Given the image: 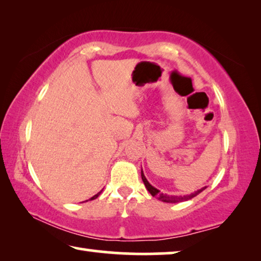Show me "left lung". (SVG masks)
Listing matches in <instances>:
<instances>
[{"instance_id":"obj_1","label":"left lung","mask_w":261,"mask_h":261,"mask_svg":"<svg viewBox=\"0 0 261 261\" xmlns=\"http://www.w3.org/2000/svg\"><path fill=\"white\" fill-rule=\"evenodd\" d=\"M141 178H143V182L145 184V187H146V189L149 191V193L152 194L153 197H156L159 200L161 201H165V202H179V201H187L189 199H192L193 197H196L199 194L200 192L204 191V190L207 188H202L200 190H198V191H196L194 193H191V194H188V196H169V194H166V193H161L160 191H159L158 189H155L154 187H152L151 184H149L147 182L146 177L144 176V173H143V169H141Z\"/></svg>"}]
</instances>
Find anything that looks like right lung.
I'll return each mask as SVG.
<instances>
[{"label": "right lung", "mask_w": 261, "mask_h": 261, "mask_svg": "<svg viewBox=\"0 0 261 261\" xmlns=\"http://www.w3.org/2000/svg\"><path fill=\"white\" fill-rule=\"evenodd\" d=\"M100 193H101V191H100L99 193H96V194H95V196H93V197H92V198H91V199H88V200H93V199H95V198H98V197H99V194H100Z\"/></svg>", "instance_id": "obj_1"}]
</instances>
